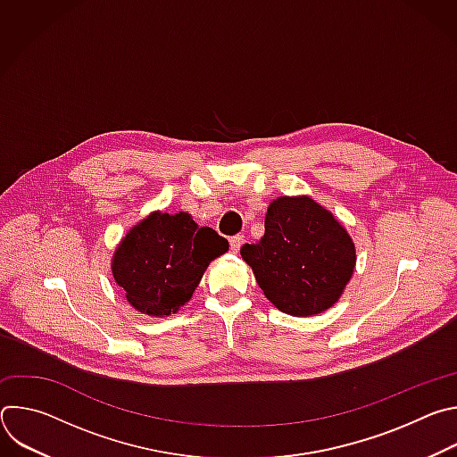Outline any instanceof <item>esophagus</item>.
Listing matches in <instances>:
<instances>
[{"instance_id":"34e87169","label":"esophagus","mask_w":457,"mask_h":457,"mask_svg":"<svg viewBox=\"0 0 457 457\" xmlns=\"http://www.w3.org/2000/svg\"><path fill=\"white\" fill-rule=\"evenodd\" d=\"M242 244H244V237H242V235H237V237H233V238L229 240V245H231V251H233V253H238V249L242 247Z\"/></svg>"}]
</instances>
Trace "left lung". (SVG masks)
<instances>
[{
    "label": "left lung",
    "instance_id": "8db88e82",
    "mask_svg": "<svg viewBox=\"0 0 457 457\" xmlns=\"http://www.w3.org/2000/svg\"><path fill=\"white\" fill-rule=\"evenodd\" d=\"M264 226V237L244 244L240 254L266 298L291 316L333 307L356 268L344 224L309 195H284L270 204Z\"/></svg>",
    "mask_w": 457,
    "mask_h": 457
}]
</instances>
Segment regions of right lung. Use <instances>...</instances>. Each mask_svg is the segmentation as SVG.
<instances>
[{"instance_id": "right-lung-1", "label": "right lung", "mask_w": 457, "mask_h": 457, "mask_svg": "<svg viewBox=\"0 0 457 457\" xmlns=\"http://www.w3.org/2000/svg\"><path fill=\"white\" fill-rule=\"evenodd\" d=\"M229 249L212 228L189 213L152 212L129 228L112 256V275L136 311L175 314L197 289L212 260Z\"/></svg>"}]
</instances>
